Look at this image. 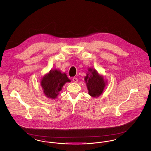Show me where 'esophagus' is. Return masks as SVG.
Here are the masks:
<instances>
[{
    "instance_id": "esophagus-1",
    "label": "esophagus",
    "mask_w": 151,
    "mask_h": 151,
    "mask_svg": "<svg viewBox=\"0 0 151 151\" xmlns=\"http://www.w3.org/2000/svg\"><path fill=\"white\" fill-rule=\"evenodd\" d=\"M72 80H73V82L77 83L78 81V78H72Z\"/></svg>"
}]
</instances>
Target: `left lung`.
<instances>
[{"instance_id":"left-lung-1","label":"left lung","mask_w":151,"mask_h":151,"mask_svg":"<svg viewBox=\"0 0 151 151\" xmlns=\"http://www.w3.org/2000/svg\"><path fill=\"white\" fill-rule=\"evenodd\" d=\"M84 80L89 95L96 97L102 93L106 83L104 78L100 75L96 70L91 68H89Z\"/></svg>"}]
</instances>
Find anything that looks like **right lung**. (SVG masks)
Wrapping results in <instances>:
<instances>
[{
    "label": "right lung",
    "mask_w": 151,
    "mask_h": 151,
    "mask_svg": "<svg viewBox=\"0 0 151 151\" xmlns=\"http://www.w3.org/2000/svg\"><path fill=\"white\" fill-rule=\"evenodd\" d=\"M65 73H62L57 70H51L48 74L44 76L41 80V85L43 93L49 98L55 99L59 92L67 82H70Z\"/></svg>",
    "instance_id": "1"
}]
</instances>
